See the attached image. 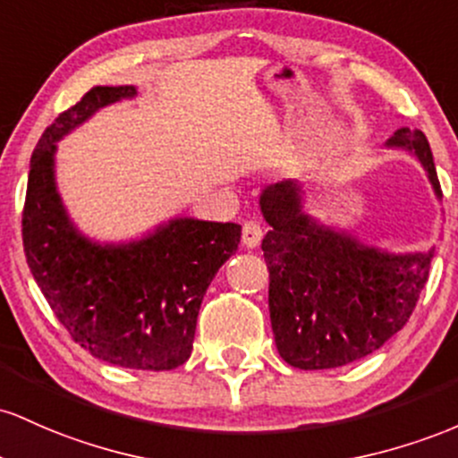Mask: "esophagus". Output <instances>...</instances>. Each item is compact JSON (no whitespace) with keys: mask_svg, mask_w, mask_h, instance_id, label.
I'll list each match as a JSON object with an SVG mask.
<instances>
[{"mask_svg":"<svg viewBox=\"0 0 458 458\" xmlns=\"http://www.w3.org/2000/svg\"><path fill=\"white\" fill-rule=\"evenodd\" d=\"M261 235H264V231H261V227L255 223V220H249V223H244L242 242H244L246 249H255V246H259Z\"/></svg>","mask_w":458,"mask_h":458,"instance_id":"esophagus-1","label":"esophagus"}]
</instances>
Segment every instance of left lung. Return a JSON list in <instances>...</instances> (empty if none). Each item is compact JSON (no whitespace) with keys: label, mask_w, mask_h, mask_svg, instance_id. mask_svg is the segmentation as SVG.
Returning a JSON list of instances; mask_svg holds the SVG:
<instances>
[{"label":"left lung","mask_w":458,"mask_h":458,"mask_svg":"<svg viewBox=\"0 0 458 458\" xmlns=\"http://www.w3.org/2000/svg\"><path fill=\"white\" fill-rule=\"evenodd\" d=\"M422 164L441 201L433 153L420 130L400 127L385 142ZM270 225L261 250L270 272L268 307L276 351L298 369L340 368L378 351L415 310L435 246L392 253L305 212V183L284 179L261 190Z\"/></svg>","instance_id":"obj_1"}]
</instances>
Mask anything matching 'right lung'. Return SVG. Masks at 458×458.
<instances>
[{
    "label": "right lung",
    "mask_w": 458,
    "mask_h": 458,
    "mask_svg": "<svg viewBox=\"0 0 458 458\" xmlns=\"http://www.w3.org/2000/svg\"><path fill=\"white\" fill-rule=\"evenodd\" d=\"M136 95V86H95L45 130L30 160L23 246L34 281L81 348L112 366L160 372L188 361L205 292L242 227L174 216L130 242H97L77 229L55 183V142Z\"/></svg>",
    "instance_id": "add662e5"
}]
</instances>
